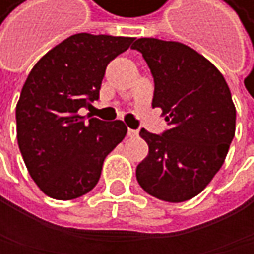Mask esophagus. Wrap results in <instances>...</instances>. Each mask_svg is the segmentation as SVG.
Segmentation results:
<instances>
[{"instance_id": "1", "label": "esophagus", "mask_w": 254, "mask_h": 254, "mask_svg": "<svg viewBox=\"0 0 254 254\" xmlns=\"http://www.w3.org/2000/svg\"><path fill=\"white\" fill-rule=\"evenodd\" d=\"M138 135V131L135 129H128V137H137Z\"/></svg>"}]
</instances>
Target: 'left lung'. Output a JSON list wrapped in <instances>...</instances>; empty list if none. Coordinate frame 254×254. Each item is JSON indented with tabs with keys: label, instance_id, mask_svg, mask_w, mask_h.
I'll return each instance as SVG.
<instances>
[{
	"label": "left lung",
	"instance_id": "1",
	"mask_svg": "<svg viewBox=\"0 0 254 254\" xmlns=\"http://www.w3.org/2000/svg\"><path fill=\"white\" fill-rule=\"evenodd\" d=\"M131 48L148 64L152 108H161L169 125L161 134L140 131L149 154L137 166V181L158 199L188 201L221 169L235 137L229 85L213 64L184 44L140 38Z\"/></svg>",
	"mask_w": 254,
	"mask_h": 254
}]
</instances>
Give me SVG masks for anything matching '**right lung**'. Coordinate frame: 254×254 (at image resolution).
Instances as JSON below:
<instances>
[{
  "instance_id": "obj_1",
  "label": "right lung",
  "mask_w": 254,
  "mask_h": 254,
  "mask_svg": "<svg viewBox=\"0 0 254 254\" xmlns=\"http://www.w3.org/2000/svg\"><path fill=\"white\" fill-rule=\"evenodd\" d=\"M134 38L77 33L38 61L16 105L18 144L30 177L55 199L88 193L103 161L125 138L122 120H85L80 108L99 99L108 64Z\"/></svg>"
}]
</instances>
